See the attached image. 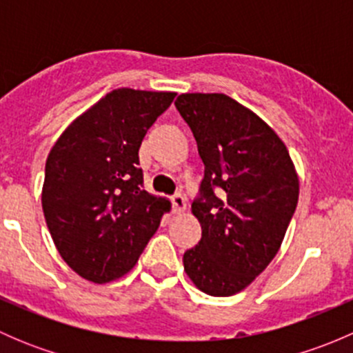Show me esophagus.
Instances as JSON below:
<instances>
[{
  "label": "esophagus",
  "instance_id": "1",
  "mask_svg": "<svg viewBox=\"0 0 353 353\" xmlns=\"http://www.w3.org/2000/svg\"><path fill=\"white\" fill-rule=\"evenodd\" d=\"M170 201H172V208H174V212H176V213L184 212V210H186V206H188L186 196H184V194H181V193L174 194V196L170 198Z\"/></svg>",
  "mask_w": 353,
  "mask_h": 353
}]
</instances>
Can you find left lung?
Returning <instances> with one entry per match:
<instances>
[{
	"label": "left lung",
	"instance_id": "1",
	"mask_svg": "<svg viewBox=\"0 0 353 353\" xmlns=\"http://www.w3.org/2000/svg\"><path fill=\"white\" fill-rule=\"evenodd\" d=\"M174 104L205 163L191 205L201 241L184 252V270L205 294L234 295L279 252L297 206V174L275 131L229 95L181 94Z\"/></svg>",
	"mask_w": 353,
	"mask_h": 353
}]
</instances>
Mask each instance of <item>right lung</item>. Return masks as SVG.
I'll use <instances>...</instances> for the list:
<instances>
[{
	"mask_svg": "<svg viewBox=\"0 0 353 353\" xmlns=\"http://www.w3.org/2000/svg\"><path fill=\"white\" fill-rule=\"evenodd\" d=\"M174 92L117 88L63 131L46 162L42 210L73 272L105 283L130 272L170 210L143 190L138 150Z\"/></svg>",
	"mask_w": 353,
	"mask_h": 353,
	"instance_id": "right-lung-1",
	"label": "right lung"
}]
</instances>
